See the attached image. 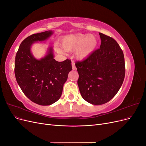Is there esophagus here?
<instances>
[{
	"mask_svg": "<svg viewBox=\"0 0 146 146\" xmlns=\"http://www.w3.org/2000/svg\"><path fill=\"white\" fill-rule=\"evenodd\" d=\"M72 69L73 70H76V65H75V63L74 62V61H72Z\"/></svg>",
	"mask_w": 146,
	"mask_h": 146,
	"instance_id": "34e87169",
	"label": "esophagus"
}]
</instances>
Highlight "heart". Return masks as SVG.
<instances>
[{"label": "heart", "instance_id": "1", "mask_svg": "<svg viewBox=\"0 0 146 146\" xmlns=\"http://www.w3.org/2000/svg\"><path fill=\"white\" fill-rule=\"evenodd\" d=\"M61 45L66 52L75 51L76 56L79 60H84L91 55L98 45V39L92 35L77 33L65 36L61 39ZM56 50L63 54L59 47Z\"/></svg>", "mask_w": 146, "mask_h": 146}]
</instances>
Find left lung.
<instances>
[{
  "label": "left lung",
  "mask_w": 146,
  "mask_h": 146,
  "mask_svg": "<svg viewBox=\"0 0 146 146\" xmlns=\"http://www.w3.org/2000/svg\"><path fill=\"white\" fill-rule=\"evenodd\" d=\"M99 35L100 48L76 63L82 97L93 105L104 104L112 99L121 87L125 74L124 56L118 43L105 34Z\"/></svg>",
  "instance_id": "8db88e82"
}]
</instances>
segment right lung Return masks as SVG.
Returning a JSON list of instances; mask_svg holds the SVG:
<instances>
[{
  "label": "right lung",
  "instance_id": "1",
  "mask_svg": "<svg viewBox=\"0 0 146 146\" xmlns=\"http://www.w3.org/2000/svg\"><path fill=\"white\" fill-rule=\"evenodd\" d=\"M52 31L33 34L21 43L15 63L16 81L24 94L33 102L40 105L55 103L61 96L64 83L72 70L69 59L58 62L54 58L50 47L47 56L38 60L30 52L33 42L46 39Z\"/></svg>",
  "mask_w": 146,
  "mask_h": 146
}]
</instances>
